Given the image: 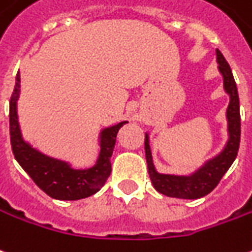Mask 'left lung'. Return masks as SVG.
<instances>
[{
  "mask_svg": "<svg viewBox=\"0 0 252 252\" xmlns=\"http://www.w3.org/2000/svg\"><path fill=\"white\" fill-rule=\"evenodd\" d=\"M218 71L224 80L225 93L229 95V105L226 109V121H228V140L224 149L217 156L207 159L199 169L188 176L165 175L159 173L154 166L150 149V138L146 132L144 136V153L149 168L151 183L158 192L170 198L180 199H199L210 193L217 187L222 176L228 172L230 165L236 159L239 144H240V103L235 79L230 71L229 64L222 56V53L216 49Z\"/></svg>",
  "mask_w": 252,
  "mask_h": 252,
  "instance_id": "left-lung-1",
  "label": "left lung"
}]
</instances>
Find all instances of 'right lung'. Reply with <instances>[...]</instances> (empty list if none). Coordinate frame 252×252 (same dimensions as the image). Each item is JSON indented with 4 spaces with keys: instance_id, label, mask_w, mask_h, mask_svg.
Wrapping results in <instances>:
<instances>
[{
    "instance_id": "obj_1",
    "label": "right lung",
    "mask_w": 252,
    "mask_h": 252,
    "mask_svg": "<svg viewBox=\"0 0 252 252\" xmlns=\"http://www.w3.org/2000/svg\"><path fill=\"white\" fill-rule=\"evenodd\" d=\"M20 96V72L16 75L15 90L9 102L10 144L16 161L38 187L49 196L59 200H77L98 192L110 176L116 136L128 121L103 128L99 133V154L94 166L75 169L66 161L53 158L24 140L17 116V99Z\"/></svg>"
}]
</instances>
